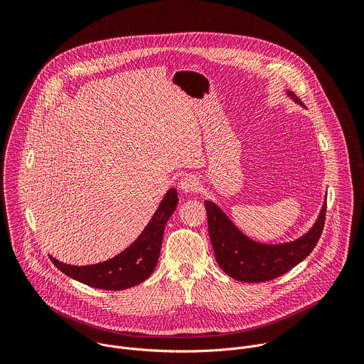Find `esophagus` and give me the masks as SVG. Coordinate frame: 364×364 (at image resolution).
<instances>
[{
	"label": "esophagus",
	"instance_id": "1",
	"mask_svg": "<svg viewBox=\"0 0 364 364\" xmlns=\"http://www.w3.org/2000/svg\"><path fill=\"white\" fill-rule=\"evenodd\" d=\"M198 178L196 176H191V174H187L184 176L180 181H178V187L183 193H194L198 190Z\"/></svg>",
	"mask_w": 364,
	"mask_h": 364
}]
</instances>
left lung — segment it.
I'll use <instances>...</instances> for the list:
<instances>
[{
    "instance_id": "obj_1",
    "label": "left lung",
    "mask_w": 364,
    "mask_h": 364,
    "mask_svg": "<svg viewBox=\"0 0 364 364\" xmlns=\"http://www.w3.org/2000/svg\"><path fill=\"white\" fill-rule=\"evenodd\" d=\"M288 95L302 103L292 92ZM204 205L216 261L229 277L242 282L271 281L302 262L321 237L327 212V203H324L318 220L305 236L291 243L272 246L247 239L215 203L205 200Z\"/></svg>"
}]
</instances>
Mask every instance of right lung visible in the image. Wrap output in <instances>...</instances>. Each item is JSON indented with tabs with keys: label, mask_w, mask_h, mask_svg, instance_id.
Returning <instances> with one entry per match:
<instances>
[{
	"label": "right lung",
	"mask_w": 364,
	"mask_h": 364,
	"mask_svg": "<svg viewBox=\"0 0 364 364\" xmlns=\"http://www.w3.org/2000/svg\"><path fill=\"white\" fill-rule=\"evenodd\" d=\"M177 203V191L170 188L138 239L109 261L89 267H73L50 256L51 262L68 277L93 288L121 291L138 285L152 274L159 262L164 229Z\"/></svg>",
	"instance_id": "1"
}]
</instances>
